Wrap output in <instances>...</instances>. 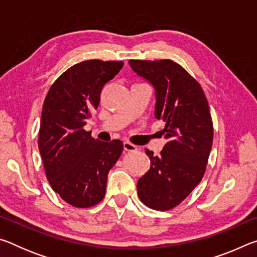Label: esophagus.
<instances>
[{"mask_svg":"<svg viewBox=\"0 0 257 257\" xmlns=\"http://www.w3.org/2000/svg\"><path fill=\"white\" fill-rule=\"evenodd\" d=\"M123 149H124V151H127V152H133V151H137V146L132 144L130 142H124L123 143Z\"/></svg>","mask_w":257,"mask_h":257,"instance_id":"34e87169","label":"esophagus"}]
</instances>
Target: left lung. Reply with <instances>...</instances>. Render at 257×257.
Here are the masks:
<instances>
[{
	"label": "left lung",
	"mask_w": 257,
	"mask_h": 257,
	"mask_svg": "<svg viewBox=\"0 0 257 257\" xmlns=\"http://www.w3.org/2000/svg\"><path fill=\"white\" fill-rule=\"evenodd\" d=\"M155 89V118L163 120L168 143L160 155L146 150L151 168L137 182L146 206L169 211L184 201L205 173L213 144L210 106L201 85L172 60H129Z\"/></svg>",
	"instance_id": "left-lung-1"
}]
</instances>
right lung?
Segmentation results:
<instances>
[{
  "instance_id": "1",
  "label": "right lung",
  "mask_w": 257,
  "mask_h": 257,
  "mask_svg": "<svg viewBox=\"0 0 257 257\" xmlns=\"http://www.w3.org/2000/svg\"><path fill=\"white\" fill-rule=\"evenodd\" d=\"M122 67V61L77 63L53 82L43 104L38 149L46 178L52 189L75 207L102 201L108 171L123 151L119 139L104 143L84 129L98 107L104 85Z\"/></svg>"
}]
</instances>
